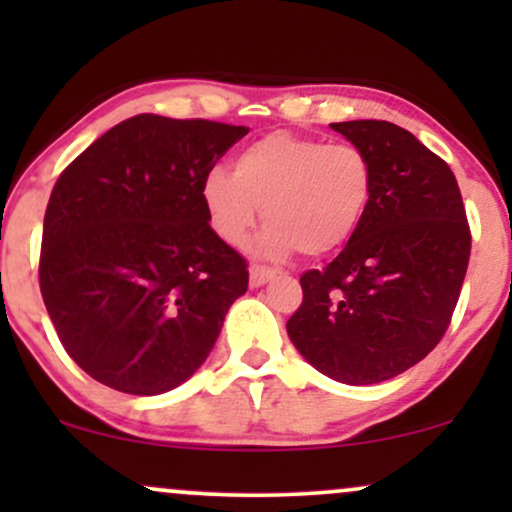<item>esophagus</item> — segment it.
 <instances>
[{"label": "esophagus", "mask_w": 512, "mask_h": 512, "mask_svg": "<svg viewBox=\"0 0 512 512\" xmlns=\"http://www.w3.org/2000/svg\"><path fill=\"white\" fill-rule=\"evenodd\" d=\"M274 274H276L274 267H264V264H252V267H250V286L267 284L269 279H274Z\"/></svg>", "instance_id": "esophagus-1"}]
</instances>
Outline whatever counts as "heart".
<instances>
[{
  "label": "heart",
  "mask_w": 512,
  "mask_h": 512,
  "mask_svg": "<svg viewBox=\"0 0 512 512\" xmlns=\"http://www.w3.org/2000/svg\"><path fill=\"white\" fill-rule=\"evenodd\" d=\"M375 192L373 161L361 146L272 132L202 180L204 214L226 245H243L262 207L260 248L322 257L344 248L366 219Z\"/></svg>",
  "instance_id": "1"
}]
</instances>
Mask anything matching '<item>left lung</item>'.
<instances>
[{
	"mask_svg": "<svg viewBox=\"0 0 512 512\" xmlns=\"http://www.w3.org/2000/svg\"><path fill=\"white\" fill-rule=\"evenodd\" d=\"M332 129L370 156L375 192L346 248L301 276L303 303L286 332L327 378L373 385L404 373L443 339L472 233L450 166L414 134L385 120L332 122Z\"/></svg>",
	"mask_w": 512,
	"mask_h": 512,
	"instance_id": "8db88e82",
	"label": "left lung"
}]
</instances>
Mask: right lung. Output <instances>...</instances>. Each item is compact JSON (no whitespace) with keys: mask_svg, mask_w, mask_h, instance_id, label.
I'll use <instances>...</instances> for the list:
<instances>
[{"mask_svg":"<svg viewBox=\"0 0 512 512\" xmlns=\"http://www.w3.org/2000/svg\"><path fill=\"white\" fill-rule=\"evenodd\" d=\"M248 132L142 113L62 170L45 209L40 293L93 380L161 395L207 361L248 291V262L211 231L199 190Z\"/></svg>","mask_w":512,"mask_h":512,"instance_id":"right-lung-1","label":"right lung"}]
</instances>
